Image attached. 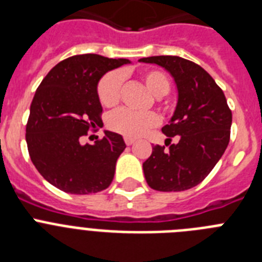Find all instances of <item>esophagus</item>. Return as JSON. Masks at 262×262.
Listing matches in <instances>:
<instances>
[{"mask_svg":"<svg viewBox=\"0 0 262 262\" xmlns=\"http://www.w3.org/2000/svg\"><path fill=\"white\" fill-rule=\"evenodd\" d=\"M124 143H126L127 145H131V144H134V143H135V139L128 138V136H124Z\"/></svg>","mask_w":262,"mask_h":262,"instance_id":"esophagus-1","label":"esophagus"}]
</instances>
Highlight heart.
I'll return each instance as SVG.
<instances>
[{"label":"heart","instance_id":"heart-1","mask_svg":"<svg viewBox=\"0 0 262 262\" xmlns=\"http://www.w3.org/2000/svg\"><path fill=\"white\" fill-rule=\"evenodd\" d=\"M142 78L147 89L157 98L165 96L170 89V81L163 71L147 69L142 73ZM122 84H123V75L120 72H108L107 75L103 76L97 86L99 102L106 107H113L117 105L120 99ZM164 108H169V106L165 105ZM157 123H159V117L152 111L136 113L126 107L113 111L107 118V126L113 131L128 138L142 136L148 129L157 126Z\"/></svg>","mask_w":262,"mask_h":262}]
</instances>
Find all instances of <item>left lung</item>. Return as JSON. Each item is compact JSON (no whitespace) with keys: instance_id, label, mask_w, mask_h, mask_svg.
I'll return each instance as SVG.
<instances>
[{"instance_id":"left-lung-1","label":"left lung","mask_w":262,"mask_h":262,"mask_svg":"<svg viewBox=\"0 0 262 262\" xmlns=\"http://www.w3.org/2000/svg\"><path fill=\"white\" fill-rule=\"evenodd\" d=\"M139 61L163 67L174 78L177 106L170 123L161 128L170 142L169 149L152 147L143 163L149 187L159 191L191 189L207 177L230 142L232 113L223 90L195 62L180 56L143 57Z\"/></svg>"}]
</instances>
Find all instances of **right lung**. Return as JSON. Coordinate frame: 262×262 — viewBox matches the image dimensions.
I'll list each match as a JSON object with an SVG mask.
<instances>
[{
  "label": "right lung",
  "mask_w": 262,
  "mask_h": 262,
  "mask_svg": "<svg viewBox=\"0 0 262 262\" xmlns=\"http://www.w3.org/2000/svg\"><path fill=\"white\" fill-rule=\"evenodd\" d=\"M129 62L96 53L76 55L53 67L36 89L26 126L27 148L38 172L60 190L90 194L110 186L126 148L122 135L105 131L94 144H82L81 139L90 128L103 126L98 81Z\"/></svg>",
  "instance_id": "obj_1"
}]
</instances>
